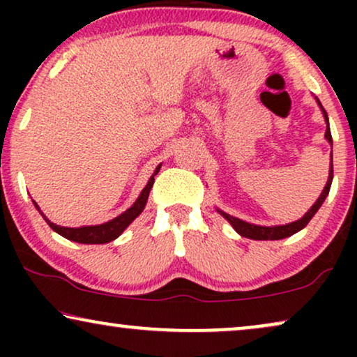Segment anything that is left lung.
<instances>
[{
    "mask_svg": "<svg viewBox=\"0 0 357 357\" xmlns=\"http://www.w3.org/2000/svg\"><path fill=\"white\" fill-rule=\"evenodd\" d=\"M320 109L321 112H324V116H325V121L326 125H328V115H326V112L324 107H321V104L319 102ZM325 138L328 139V143L331 144V133H330V126L326 128L325 131ZM331 180H333V155H331V164H330V175H328V182H326L324 192H321V195L319 197V199H317L314 206H312L309 211H307V214L304 218H301L299 221L296 222H291V224H286V226H275V227H265V226H255V224H248L245 221H241V219L234 218L231 216V214H226L222 211H219L222 214L224 218L227 219L229 222L232 224V227L236 229V231L241 234L242 237H247V238H253V241H280V238H286L292 236V234L299 232L301 229H304L307 224H309V221L312 218H314V214L319 211V208L324 204L326 195H328L330 192V187H331Z\"/></svg>",
    "mask_w": 357,
    "mask_h": 357,
    "instance_id": "left-lung-1",
    "label": "left lung"
}]
</instances>
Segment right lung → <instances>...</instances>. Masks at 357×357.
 Masks as SVG:
<instances>
[{
	"label": "right lung",
	"mask_w": 357,
	"mask_h": 357,
	"mask_svg": "<svg viewBox=\"0 0 357 357\" xmlns=\"http://www.w3.org/2000/svg\"><path fill=\"white\" fill-rule=\"evenodd\" d=\"M160 165L158 169H155L154 175L159 172ZM154 175L153 177L149 178L148 185H146L143 192H141L139 198L136 199L133 206H131L130 209H126V211L123 214H120L119 218L112 219V221L105 222V224H100V226H87V227H61V226H56V224H53L48 221V219L43 216V219H45L48 226H50L53 231L60 234V236H63L65 238H68V241H73V242H77V243H107V242H112L115 241L116 237L120 236L121 232L125 231L126 227L130 226L131 222L135 221L136 216H139L141 211H143L144 206H146V202H148V197H149V192L151 188H153L154 185ZM36 204V203H33ZM36 208L38 209V206L36 204Z\"/></svg>",
	"instance_id": "add662e5"
}]
</instances>
